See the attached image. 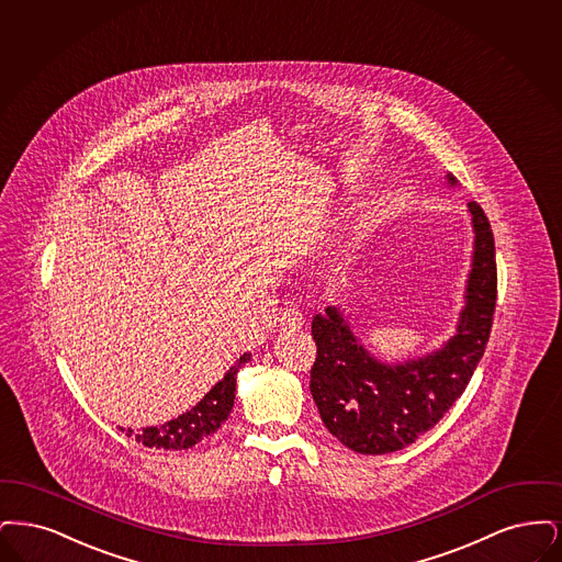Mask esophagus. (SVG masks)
Instances as JSON below:
<instances>
[{
    "instance_id": "esophagus-1",
    "label": "esophagus",
    "mask_w": 562,
    "mask_h": 562,
    "mask_svg": "<svg viewBox=\"0 0 562 562\" xmlns=\"http://www.w3.org/2000/svg\"><path fill=\"white\" fill-rule=\"evenodd\" d=\"M279 323H281L283 327L295 329V327L302 325V313H300L297 308H293V306H285V308L279 311Z\"/></svg>"
}]
</instances>
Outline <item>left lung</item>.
<instances>
[{
    "instance_id": "obj_1",
    "label": "left lung",
    "mask_w": 562,
    "mask_h": 562,
    "mask_svg": "<svg viewBox=\"0 0 562 562\" xmlns=\"http://www.w3.org/2000/svg\"><path fill=\"white\" fill-rule=\"evenodd\" d=\"M447 182L458 187L453 173ZM472 262L456 334L432 352L386 363L352 331L342 308L327 306L313 317L317 359L311 394L325 428L344 447L384 456L419 439L460 398L485 355L497 300L495 244L479 203H468Z\"/></svg>"
}]
</instances>
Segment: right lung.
I'll return each instance as SVG.
<instances>
[{"instance_id":"obj_1","label":"right lung","mask_w":562,"mask_h":562,"mask_svg":"<svg viewBox=\"0 0 562 562\" xmlns=\"http://www.w3.org/2000/svg\"><path fill=\"white\" fill-rule=\"evenodd\" d=\"M251 361V355H241L235 366L231 367L218 384L207 392L193 409L187 414L178 415L161 426H148L140 432H134L132 428L123 430L127 437L134 435V439L143 442L145 447L155 449H171L182 451L191 449L196 442L212 437L220 426L228 419L233 403H235V391H237V373L244 369L245 363Z\"/></svg>"}]
</instances>
